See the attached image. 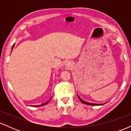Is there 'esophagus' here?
I'll list each match as a JSON object with an SVG mask.
<instances>
[{"label": "esophagus", "mask_w": 131, "mask_h": 131, "mask_svg": "<svg viewBox=\"0 0 131 131\" xmlns=\"http://www.w3.org/2000/svg\"><path fill=\"white\" fill-rule=\"evenodd\" d=\"M73 64L71 61H67L65 62V63H64V67H65L66 68H68V69L71 68L73 67Z\"/></svg>", "instance_id": "esophagus-1"}]
</instances>
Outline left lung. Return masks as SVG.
<instances>
[{
	"label": "left lung",
	"instance_id": "left-lung-1",
	"mask_svg": "<svg viewBox=\"0 0 131 131\" xmlns=\"http://www.w3.org/2000/svg\"><path fill=\"white\" fill-rule=\"evenodd\" d=\"M77 95H78V98L79 99V100H81V102H82L83 103H85V104H87V105H102L103 104H105V103H107V102H108V101H107L106 102H104V103H94V102H88V101H85V100H82V99H81L80 97H79V95H78V94H77Z\"/></svg>",
	"mask_w": 131,
	"mask_h": 131
}]
</instances>
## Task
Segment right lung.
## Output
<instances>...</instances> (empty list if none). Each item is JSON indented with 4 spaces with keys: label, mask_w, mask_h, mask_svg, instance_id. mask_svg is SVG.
<instances>
[{
    "label": "right lung",
    "mask_w": 131,
    "mask_h": 131,
    "mask_svg": "<svg viewBox=\"0 0 131 131\" xmlns=\"http://www.w3.org/2000/svg\"><path fill=\"white\" fill-rule=\"evenodd\" d=\"M15 45V43L13 45V46H12V50H13V47H14ZM52 97H51L49 99V100H47L46 102H43V103H40V104H38V105H30V106H36V107H37V106H43V105H46L47 104V103H49V102L50 101V100H51V99H52Z\"/></svg>",
    "instance_id": "obj_1"
}]
</instances>
